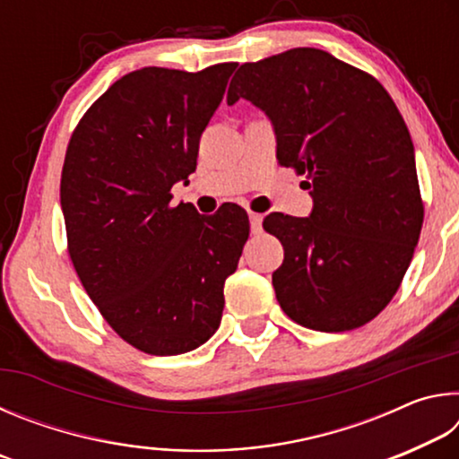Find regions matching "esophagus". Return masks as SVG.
Instances as JSON below:
<instances>
[{
    "label": "esophagus",
    "mask_w": 459,
    "mask_h": 459,
    "mask_svg": "<svg viewBox=\"0 0 459 459\" xmlns=\"http://www.w3.org/2000/svg\"><path fill=\"white\" fill-rule=\"evenodd\" d=\"M248 221H251V232H253V235H259V232L263 230V227H261L263 216L257 214V212H248Z\"/></svg>",
    "instance_id": "34e87169"
}]
</instances>
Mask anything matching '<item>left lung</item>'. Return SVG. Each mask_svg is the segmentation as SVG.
<instances>
[{"label": "left lung", "mask_w": 459, "mask_h": 459, "mask_svg": "<svg viewBox=\"0 0 459 459\" xmlns=\"http://www.w3.org/2000/svg\"><path fill=\"white\" fill-rule=\"evenodd\" d=\"M251 100L277 137V161L306 176L307 219L271 212L281 240L279 306L317 332L360 328L386 307L423 224L415 152L397 105L375 76L317 48L240 65L227 103Z\"/></svg>", "instance_id": "obj_1"}]
</instances>
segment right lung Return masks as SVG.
Wrapping results in <instances>:
<instances>
[{
	"label": "right lung",
	"mask_w": 459,
	"mask_h": 459,
	"mask_svg": "<svg viewBox=\"0 0 459 459\" xmlns=\"http://www.w3.org/2000/svg\"><path fill=\"white\" fill-rule=\"evenodd\" d=\"M235 62L200 73L147 66L113 82L76 126L60 178L68 255L100 316L137 351L190 352L219 330L248 216L169 206L196 169L202 131Z\"/></svg>",
	"instance_id": "1"
}]
</instances>
